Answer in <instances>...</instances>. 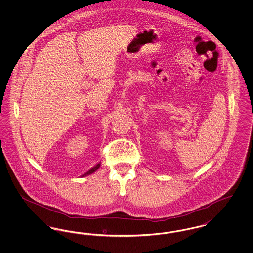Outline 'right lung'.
<instances>
[{
  "mask_svg": "<svg viewBox=\"0 0 253 253\" xmlns=\"http://www.w3.org/2000/svg\"><path fill=\"white\" fill-rule=\"evenodd\" d=\"M99 166H100V164H99V163H97L96 166H94L93 168L90 169H89L87 172H85L84 174V175H88V174H91V173H93L94 171H96L97 169L99 168Z\"/></svg>",
  "mask_w": 253,
  "mask_h": 253,
  "instance_id": "obj_1",
  "label": "right lung"
}]
</instances>
